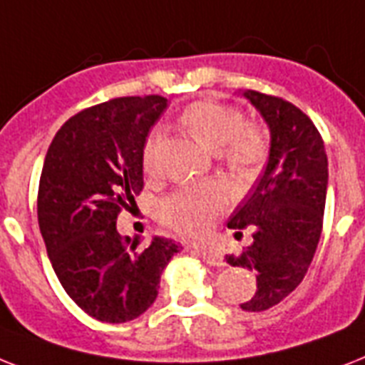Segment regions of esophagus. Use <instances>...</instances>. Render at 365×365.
<instances>
[{
  "label": "esophagus",
  "instance_id": "esophagus-1",
  "mask_svg": "<svg viewBox=\"0 0 365 365\" xmlns=\"http://www.w3.org/2000/svg\"><path fill=\"white\" fill-rule=\"evenodd\" d=\"M198 255H200V259L204 260V262H208L210 266H225V260L223 257H221V253L215 250H200L198 251Z\"/></svg>",
  "mask_w": 365,
  "mask_h": 365
}]
</instances>
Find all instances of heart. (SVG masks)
<instances>
[{
	"mask_svg": "<svg viewBox=\"0 0 365 365\" xmlns=\"http://www.w3.org/2000/svg\"><path fill=\"white\" fill-rule=\"evenodd\" d=\"M178 127L191 135L221 161L238 174H251L264 159L268 140L262 127L244 121L238 106L219 101H197L178 118ZM161 135L153 131L148 136L142 152V163L148 174H155L157 153ZM229 189L223 183L212 182L191 185L173 192L161 202L163 223L185 238H200L208 232L215 215L229 206Z\"/></svg>",
	"mask_w": 365,
	"mask_h": 365,
	"instance_id": "b5f03b06",
	"label": "heart"
}]
</instances>
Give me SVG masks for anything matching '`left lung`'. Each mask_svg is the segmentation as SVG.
Returning a JSON list of instances; mask_svg holds the SVG:
<instances>
[{"instance_id": "1", "label": "left lung", "mask_w": 365, "mask_h": 365, "mask_svg": "<svg viewBox=\"0 0 365 365\" xmlns=\"http://www.w3.org/2000/svg\"><path fill=\"white\" fill-rule=\"evenodd\" d=\"M269 127L264 174L240 204L229 229H253L242 253L227 255L230 266L257 274V292L244 311L277 306L307 274L322 232L327 204L328 159L321 133L309 115L289 101L260 91H244Z\"/></svg>"}]
</instances>
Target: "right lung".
<instances>
[{"mask_svg":"<svg viewBox=\"0 0 365 365\" xmlns=\"http://www.w3.org/2000/svg\"><path fill=\"white\" fill-rule=\"evenodd\" d=\"M167 99L118 97L65 121L44 157L37 215L59 283L97 321L140 317L159 292L173 240L121 238L115 219L144 187L142 152Z\"/></svg>","mask_w":365,"mask_h":365,"instance_id":"add662e5","label":"right lung"}]
</instances>
